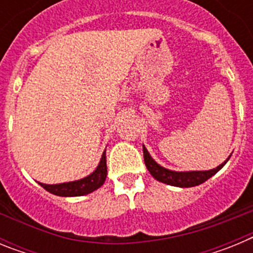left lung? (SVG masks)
Returning a JSON list of instances; mask_svg holds the SVG:
<instances>
[{
  "label": "left lung",
  "instance_id": "1",
  "mask_svg": "<svg viewBox=\"0 0 253 253\" xmlns=\"http://www.w3.org/2000/svg\"><path fill=\"white\" fill-rule=\"evenodd\" d=\"M143 156H144V162L148 169L149 173L153 176L154 178L163 184L171 185V186H177V187H193L198 186V185L203 184L208 178L214 176L219 169L224 166L228 160L231 158V156L218 167L213 169H208V171H172V169H165L161 165H158L153 158L151 157L149 152L147 148L143 146Z\"/></svg>",
  "mask_w": 253,
  "mask_h": 253
}]
</instances>
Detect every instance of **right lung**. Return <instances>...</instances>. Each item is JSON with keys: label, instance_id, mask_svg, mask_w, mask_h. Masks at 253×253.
<instances>
[{"label": "right lung", "instance_id": "right-lung-1", "mask_svg": "<svg viewBox=\"0 0 253 253\" xmlns=\"http://www.w3.org/2000/svg\"><path fill=\"white\" fill-rule=\"evenodd\" d=\"M106 149H105L95 171L91 172L90 175H87L86 177L76 181H69V182H62V184L48 185L43 184V182H39V184L46 191L57 196H66V198H68V196H84L101 187L106 180Z\"/></svg>", "mask_w": 253, "mask_h": 253}]
</instances>
